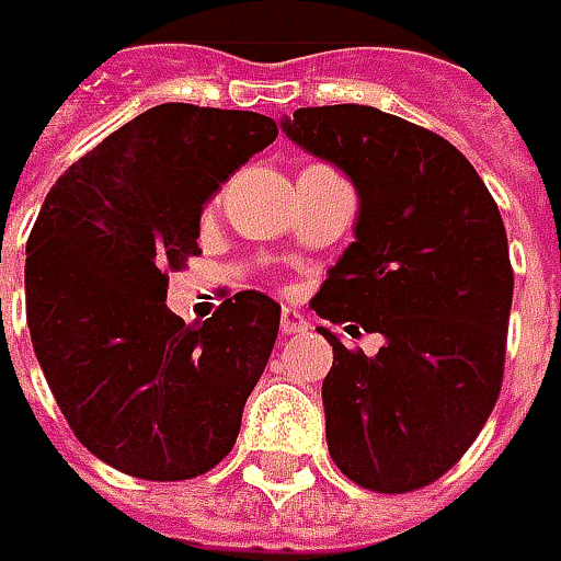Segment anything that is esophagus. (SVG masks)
<instances>
[{
    "mask_svg": "<svg viewBox=\"0 0 561 561\" xmlns=\"http://www.w3.org/2000/svg\"><path fill=\"white\" fill-rule=\"evenodd\" d=\"M309 324H306V318L302 312H296V309H284L280 312V334L290 336V334H299V331H306Z\"/></svg>",
    "mask_w": 561,
    "mask_h": 561,
    "instance_id": "34e87169",
    "label": "esophagus"
}]
</instances>
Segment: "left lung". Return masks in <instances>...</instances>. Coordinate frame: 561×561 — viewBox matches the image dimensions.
<instances>
[{"mask_svg": "<svg viewBox=\"0 0 561 561\" xmlns=\"http://www.w3.org/2000/svg\"><path fill=\"white\" fill-rule=\"evenodd\" d=\"M302 152L356 186L353 243L312 309L383 336L375 356L334 346L321 383L328 449L358 486L405 493L437 481L490 419L506 362V227L462 152L371 105L280 118Z\"/></svg>", "mask_w": 561, "mask_h": 561, "instance_id": "1", "label": "left lung"}]
</instances>
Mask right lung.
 <instances>
[{
    "mask_svg": "<svg viewBox=\"0 0 561 561\" xmlns=\"http://www.w3.org/2000/svg\"><path fill=\"white\" fill-rule=\"evenodd\" d=\"M277 137L255 112L164 102L118 127L49 190L27 240L33 353L96 459L186 481L225 459L268 365L280 306L237 293L203 324L164 306L168 268L199 255V218Z\"/></svg>",
    "mask_w": 561,
    "mask_h": 561,
    "instance_id": "1",
    "label": "right lung"
}]
</instances>
